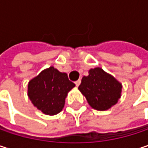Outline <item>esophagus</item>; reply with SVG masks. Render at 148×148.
<instances>
[{"instance_id":"1","label":"esophagus","mask_w":148,"mask_h":148,"mask_svg":"<svg viewBox=\"0 0 148 148\" xmlns=\"http://www.w3.org/2000/svg\"><path fill=\"white\" fill-rule=\"evenodd\" d=\"M80 82H81V80H80V79H78V80H76L74 83H75L76 86H79V84H80Z\"/></svg>"}]
</instances>
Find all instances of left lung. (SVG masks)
Segmentation results:
<instances>
[{
    "mask_svg": "<svg viewBox=\"0 0 148 148\" xmlns=\"http://www.w3.org/2000/svg\"><path fill=\"white\" fill-rule=\"evenodd\" d=\"M88 73L82 78L79 90L93 109L109 110L121 98L122 84L101 68L91 69Z\"/></svg>",
    "mask_w": 148,
    "mask_h": 148,
    "instance_id": "left-lung-1",
    "label": "left lung"
}]
</instances>
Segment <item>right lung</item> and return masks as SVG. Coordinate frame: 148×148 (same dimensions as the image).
<instances>
[{"label":"right lung","mask_w":148,"mask_h":148,"mask_svg":"<svg viewBox=\"0 0 148 148\" xmlns=\"http://www.w3.org/2000/svg\"><path fill=\"white\" fill-rule=\"evenodd\" d=\"M75 86L68 74L54 67L43 70L28 83V97L45 115H56L64 107L68 92Z\"/></svg>","instance_id":"obj_1"}]
</instances>
